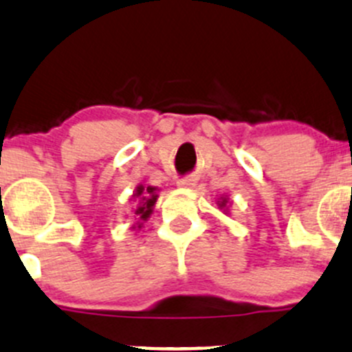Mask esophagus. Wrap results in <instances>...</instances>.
I'll return each instance as SVG.
<instances>
[{"label":"esophagus","mask_w":352,"mask_h":352,"mask_svg":"<svg viewBox=\"0 0 352 352\" xmlns=\"http://www.w3.org/2000/svg\"><path fill=\"white\" fill-rule=\"evenodd\" d=\"M194 182H196V180L192 179V177H180L179 180H177V184H179L180 187H192L194 186Z\"/></svg>","instance_id":"34e87169"}]
</instances>
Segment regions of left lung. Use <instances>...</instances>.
Masks as SVG:
<instances>
[{
    "label": "left lung",
    "instance_id": "obj_1",
    "mask_svg": "<svg viewBox=\"0 0 352 352\" xmlns=\"http://www.w3.org/2000/svg\"><path fill=\"white\" fill-rule=\"evenodd\" d=\"M223 204H225V201H221V203H220V206H223Z\"/></svg>",
    "mask_w": 352,
    "mask_h": 352
}]
</instances>
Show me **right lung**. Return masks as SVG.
Segmentation results:
<instances>
[{"instance_id": "obj_1", "label": "right lung", "mask_w": 352, "mask_h": 352, "mask_svg": "<svg viewBox=\"0 0 352 352\" xmlns=\"http://www.w3.org/2000/svg\"><path fill=\"white\" fill-rule=\"evenodd\" d=\"M135 196L139 197V204L138 208H135V214H138L141 220H146V218L151 214L153 206H155L158 194L155 192V187L149 186V187H138Z\"/></svg>"}]
</instances>
